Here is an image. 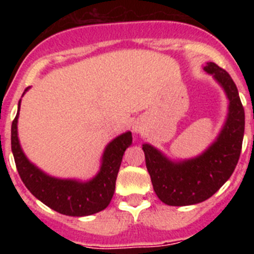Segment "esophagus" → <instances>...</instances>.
<instances>
[{
	"label": "esophagus",
	"mask_w": 254,
	"mask_h": 254,
	"mask_svg": "<svg viewBox=\"0 0 254 254\" xmlns=\"http://www.w3.org/2000/svg\"><path fill=\"white\" fill-rule=\"evenodd\" d=\"M132 131H133L134 133H141V132H142V123H141L140 121H134V122L132 123Z\"/></svg>",
	"instance_id": "obj_1"
}]
</instances>
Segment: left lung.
Wrapping results in <instances>:
<instances>
[{
	"instance_id": "1",
	"label": "left lung",
	"mask_w": 254,
	"mask_h": 254,
	"mask_svg": "<svg viewBox=\"0 0 254 254\" xmlns=\"http://www.w3.org/2000/svg\"><path fill=\"white\" fill-rule=\"evenodd\" d=\"M203 71L212 75L228 99V114L210 146L194 158L173 160L150 143H143L147 172L155 193L165 205L190 206L203 202L230 178L241 156L244 136V108L233 78L214 62Z\"/></svg>"
}]
</instances>
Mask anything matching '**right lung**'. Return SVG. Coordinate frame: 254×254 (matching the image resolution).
Masks as SVG:
<instances>
[{
  "mask_svg": "<svg viewBox=\"0 0 254 254\" xmlns=\"http://www.w3.org/2000/svg\"><path fill=\"white\" fill-rule=\"evenodd\" d=\"M30 87H26L24 94ZM22 94V95H24ZM21 100L17 105V114L11 126V150L17 172L25 187L39 201L67 216H89L104 210L116 190V179L120 172L123 154L132 145V133L127 131L117 136L105 146L100 159L99 172L89 181L56 178L31 163L20 145L17 134V120Z\"/></svg>",
  "mask_w": 254,
  "mask_h": 254,
  "instance_id": "obj_1",
  "label": "right lung"
}]
</instances>
